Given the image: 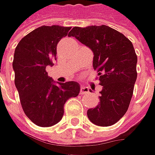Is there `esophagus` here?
<instances>
[{
	"instance_id": "1",
	"label": "esophagus",
	"mask_w": 155,
	"mask_h": 155,
	"mask_svg": "<svg viewBox=\"0 0 155 155\" xmlns=\"http://www.w3.org/2000/svg\"><path fill=\"white\" fill-rule=\"evenodd\" d=\"M89 93V88L87 87H84V86H81V94H86Z\"/></svg>"
}]
</instances>
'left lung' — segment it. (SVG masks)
<instances>
[{
    "label": "left lung",
    "mask_w": 155,
    "mask_h": 155,
    "mask_svg": "<svg viewBox=\"0 0 155 155\" xmlns=\"http://www.w3.org/2000/svg\"><path fill=\"white\" fill-rule=\"evenodd\" d=\"M94 53L93 67L99 75V104L87 110L93 124L113 125L125 114L133 95L137 56L125 36L107 25L74 27L68 33Z\"/></svg>",
    "instance_id": "obj_1"
}]
</instances>
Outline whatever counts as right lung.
<instances>
[{
  "instance_id": "add662e5",
  "label": "right lung",
  "mask_w": 155,
  "mask_h": 155,
  "mask_svg": "<svg viewBox=\"0 0 155 155\" xmlns=\"http://www.w3.org/2000/svg\"><path fill=\"white\" fill-rule=\"evenodd\" d=\"M71 27L42 25L19 41L13 61L14 83L25 114L36 125L51 127L61 121L68 99L80 94L75 81L56 82L46 67L56 60V45Z\"/></svg>"
}]
</instances>
